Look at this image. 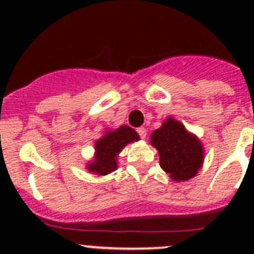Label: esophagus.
Segmentation results:
<instances>
[{
    "instance_id": "34e87169",
    "label": "esophagus",
    "mask_w": 254,
    "mask_h": 254,
    "mask_svg": "<svg viewBox=\"0 0 254 254\" xmlns=\"http://www.w3.org/2000/svg\"><path fill=\"white\" fill-rule=\"evenodd\" d=\"M137 132H139V135H140V137H141V139H145V137H146V129H145V127H139V129H137Z\"/></svg>"
}]
</instances>
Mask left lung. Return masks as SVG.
Listing matches in <instances>:
<instances>
[{"label": "left lung", "mask_w": 254, "mask_h": 254, "mask_svg": "<svg viewBox=\"0 0 254 254\" xmlns=\"http://www.w3.org/2000/svg\"><path fill=\"white\" fill-rule=\"evenodd\" d=\"M150 142L158 151L161 168L175 182L193 178L203 166V143L175 118L163 120L161 127L152 131Z\"/></svg>", "instance_id": "obj_1"}]
</instances>
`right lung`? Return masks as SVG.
I'll return each instance as SVG.
<instances>
[{
  "label": "right lung",
  "instance_id": "obj_1",
  "mask_svg": "<svg viewBox=\"0 0 254 254\" xmlns=\"http://www.w3.org/2000/svg\"><path fill=\"white\" fill-rule=\"evenodd\" d=\"M139 134L127 125L104 130L103 136L94 142V156L86 165V170L97 176L114 172L118 168V156L123 148L127 143L139 141Z\"/></svg>",
  "mask_w": 254,
  "mask_h": 254
}]
</instances>
